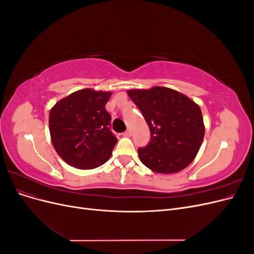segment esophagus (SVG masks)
<instances>
[{"instance_id": "1", "label": "esophagus", "mask_w": 254, "mask_h": 254, "mask_svg": "<svg viewBox=\"0 0 254 254\" xmlns=\"http://www.w3.org/2000/svg\"><path fill=\"white\" fill-rule=\"evenodd\" d=\"M123 134H124L125 136H130V135H131V130H130V129H127L126 131H125L124 133H123Z\"/></svg>"}]
</instances>
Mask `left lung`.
<instances>
[{"label":"left lung","instance_id":"left-lung-1","mask_svg":"<svg viewBox=\"0 0 254 254\" xmlns=\"http://www.w3.org/2000/svg\"><path fill=\"white\" fill-rule=\"evenodd\" d=\"M127 93L150 130L149 143L137 149L141 162L159 174H173L189 166L204 136L199 106L187 95L164 87Z\"/></svg>","mask_w":254,"mask_h":254}]
</instances>
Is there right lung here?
<instances>
[{
    "label": "right lung",
    "instance_id": "obj_1",
    "mask_svg": "<svg viewBox=\"0 0 254 254\" xmlns=\"http://www.w3.org/2000/svg\"><path fill=\"white\" fill-rule=\"evenodd\" d=\"M111 92L83 89L64 97L50 112L54 148L64 162L92 170L109 160L118 139L110 130L111 115L105 109Z\"/></svg>",
    "mask_w": 254,
    "mask_h": 254
}]
</instances>
